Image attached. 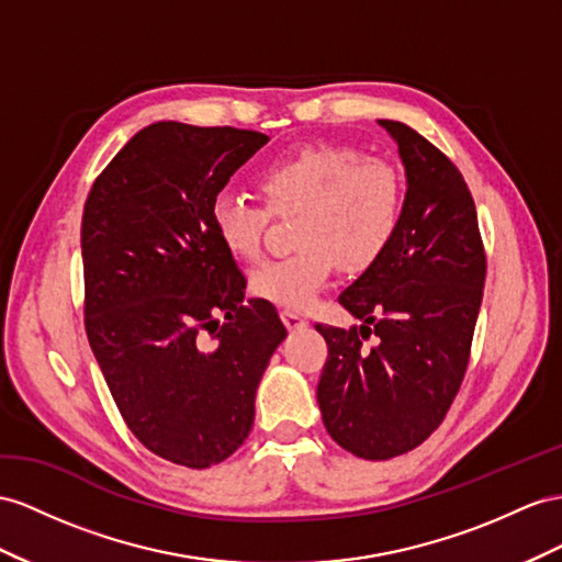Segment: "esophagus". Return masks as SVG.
Returning a JSON list of instances; mask_svg holds the SVG:
<instances>
[{
	"label": "esophagus",
	"instance_id": "obj_1",
	"mask_svg": "<svg viewBox=\"0 0 562 562\" xmlns=\"http://www.w3.org/2000/svg\"><path fill=\"white\" fill-rule=\"evenodd\" d=\"M280 315H282V323L286 325V329H290V333H296V329H304L308 325V321L304 318V315H299L296 311H282Z\"/></svg>",
	"mask_w": 562,
	"mask_h": 562
}]
</instances>
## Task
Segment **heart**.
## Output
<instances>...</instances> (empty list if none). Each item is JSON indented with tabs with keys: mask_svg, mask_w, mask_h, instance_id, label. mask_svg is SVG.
<instances>
[{
	"mask_svg": "<svg viewBox=\"0 0 562 562\" xmlns=\"http://www.w3.org/2000/svg\"><path fill=\"white\" fill-rule=\"evenodd\" d=\"M256 184L272 213L296 211V249L256 268L251 292L294 311L313 304L337 263L349 270L375 263L404 211V180L390 161L329 144L276 158L258 170ZM266 223L268 211L233 190L211 201L213 233L239 261H256L261 254Z\"/></svg>",
	"mask_w": 562,
	"mask_h": 562,
	"instance_id": "b5f03b06",
	"label": "heart"
}]
</instances>
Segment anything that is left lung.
Here are the masks:
<instances>
[{"label": "left lung", "mask_w": 562, "mask_h": 562, "mask_svg": "<svg viewBox=\"0 0 562 562\" xmlns=\"http://www.w3.org/2000/svg\"><path fill=\"white\" fill-rule=\"evenodd\" d=\"M378 123L406 168L401 223L378 261L339 294L363 325H315L329 351L318 382L325 429L366 460L413 451L441 425L465 375L486 272L460 170L406 123Z\"/></svg>", "instance_id": "left-lung-1"}]
</instances>
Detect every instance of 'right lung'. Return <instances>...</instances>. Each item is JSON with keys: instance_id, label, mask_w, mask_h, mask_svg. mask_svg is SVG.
Segmentation results:
<instances>
[{"instance_id": "obj_1", "label": "right lung", "mask_w": 562, "mask_h": 562, "mask_svg": "<svg viewBox=\"0 0 562 562\" xmlns=\"http://www.w3.org/2000/svg\"><path fill=\"white\" fill-rule=\"evenodd\" d=\"M268 142L237 127L151 123L113 156L82 211L85 329L133 435L170 463H223L254 425L286 329L249 299L211 201Z\"/></svg>"}]
</instances>
